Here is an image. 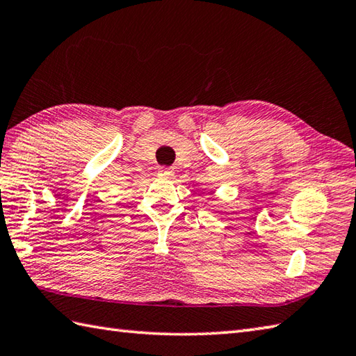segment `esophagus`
Segmentation results:
<instances>
[{"instance_id": "obj_1", "label": "esophagus", "mask_w": 356, "mask_h": 356, "mask_svg": "<svg viewBox=\"0 0 356 356\" xmlns=\"http://www.w3.org/2000/svg\"><path fill=\"white\" fill-rule=\"evenodd\" d=\"M158 175H159L161 177H163V179H172V177H175V170H172V168H165V167H162V168H159Z\"/></svg>"}]
</instances>
